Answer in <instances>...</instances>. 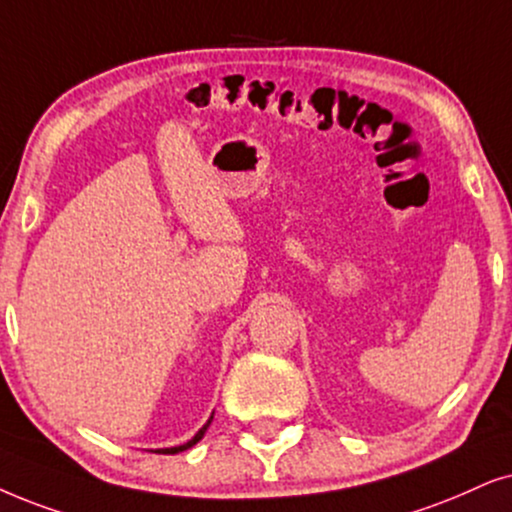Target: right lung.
Returning <instances> with one entry per match:
<instances>
[{
    "mask_svg": "<svg viewBox=\"0 0 512 512\" xmlns=\"http://www.w3.org/2000/svg\"><path fill=\"white\" fill-rule=\"evenodd\" d=\"M210 423H212V416H210V420H208V423H205V425H203V428H200V430L196 432V437H193V439H189V442H186V444H181V446H172V449H158V454H179V451H186V449H191V446H193V444H196V442H200V439H203V435H205V430H208V428H210Z\"/></svg>",
    "mask_w": 512,
    "mask_h": 512,
    "instance_id": "obj_1",
    "label": "right lung"
}]
</instances>
